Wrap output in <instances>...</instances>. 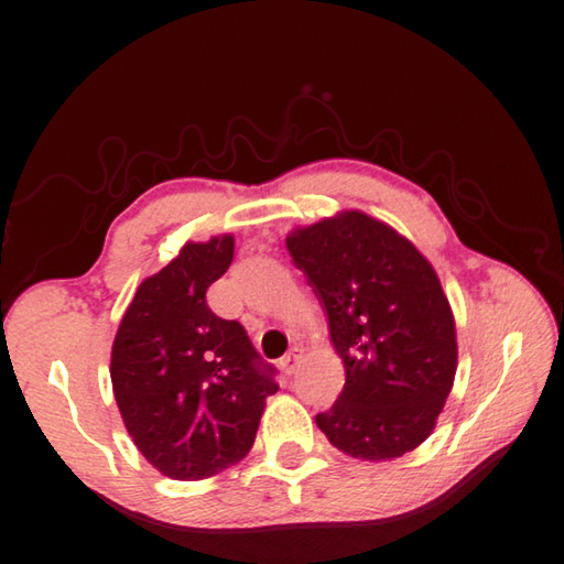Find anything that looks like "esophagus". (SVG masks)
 Masks as SVG:
<instances>
[{
    "label": "esophagus",
    "mask_w": 564,
    "mask_h": 564,
    "mask_svg": "<svg viewBox=\"0 0 564 564\" xmlns=\"http://www.w3.org/2000/svg\"><path fill=\"white\" fill-rule=\"evenodd\" d=\"M300 360H302V348H292L290 354L280 358V368L284 370V376H292L296 366H300Z\"/></svg>",
    "instance_id": "34e87169"
}]
</instances>
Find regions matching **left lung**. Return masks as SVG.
<instances>
[{
	"label": "left lung",
	"mask_w": 564,
	"mask_h": 564,
	"mask_svg": "<svg viewBox=\"0 0 564 564\" xmlns=\"http://www.w3.org/2000/svg\"><path fill=\"white\" fill-rule=\"evenodd\" d=\"M328 314L346 368L316 424L338 452L390 462L430 437L456 376V324L432 262L364 210H338L286 236Z\"/></svg>",
	"instance_id": "obj_1"
}]
</instances>
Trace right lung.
<instances>
[{"label": "right lung", "mask_w": 564, "mask_h": 564, "mask_svg": "<svg viewBox=\"0 0 564 564\" xmlns=\"http://www.w3.org/2000/svg\"><path fill=\"white\" fill-rule=\"evenodd\" d=\"M232 250L230 232L184 242L137 286L112 341L110 378L124 427L144 459L176 481L238 464L258 434L264 400L280 390L246 328L206 304Z\"/></svg>", "instance_id": "add662e5"}]
</instances>
